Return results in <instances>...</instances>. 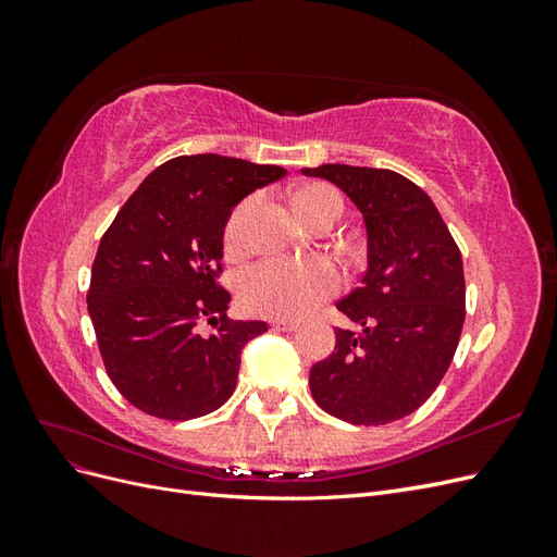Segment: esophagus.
Returning <instances> with one entry per match:
<instances>
[{
    "mask_svg": "<svg viewBox=\"0 0 557 557\" xmlns=\"http://www.w3.org/2000/svg\"><path fill=\"white\" fill-rule=\"evenodd\" d=\"M269 325L278 332H295L299 327L297 320H288V318H274V320H269Z\"/></svg>",
    "mask_w": 557,
    "mask_h": 557,
    "instance_id": "34e87169",
    "label": "esophagus"
}]
</instances>
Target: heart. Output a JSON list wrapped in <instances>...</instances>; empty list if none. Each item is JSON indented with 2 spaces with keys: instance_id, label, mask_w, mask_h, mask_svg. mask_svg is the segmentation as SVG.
Wrapping results in <instances>:
<instances>
[{
  "instance_id": "b5f03b06",
  "label": "heart",
  "mask_w": 557,
  "mask_h": 557,
  "mask_svg": "<svg viewBox=\"0 0 557 557\" xmlns=\"http://www.w3.org/2000/svg\"><path fill=\"white\" fill-rule=\"evenodd\" d=\"M330 201H339L327 185H307L295 195V211L299 218L323 209ZM250 211V201L234 209L225 227V250L239 252L244 248V225ZM342 274L334 262L325 258L290 260L269 258L248 267L239 278L242 307L258 315L272 318H301L318 305L339 293Z\"/></svg>"
}]
</instances>
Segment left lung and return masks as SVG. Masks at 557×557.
I'll return each mask as SVG.
<instances>
[{
  "label": "left lung",
  "instance_id": "left-lung-1",
  "mask_svg": "<svg viewBox=\"0 0 557 557\" xmlns=\"http://www.w3.org/2000/svg\"><path fill=\"white\" fill-rule=\"evenodd\" d=\"M301 174L344 190L367 232V272L336 301L362 332L336 327L332 356L311 367V395L346 423H393L436 391L458 348L462 256L434 201L401 174L350 164Z\"/></svg>",
  "mask_w": 557,
  "mask_h": 557
}]
</instances>
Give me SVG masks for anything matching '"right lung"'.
<instances>
[{"instance_id":"obj_1","label":"right lung","mask_w":557,"mask_h":557,"mask_svg":"<svg viewBox=\"0 0 557 557\" xmlns=\"http://www.w3.org/2000/svg\"><path fill=\"white\" fill-rule=\"evenodd\" d=\"M283 166L181 156L150 172L99 242L88 313L107 374L139 411L207 416L232 397L242 350L262 320L225 315L221 274L232 209L283 178ZM210 320L211 335L200 332Z\"/></svg>"}]
</instances>
